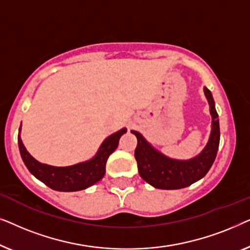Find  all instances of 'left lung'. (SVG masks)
I'll list each match as a JSON object with an SVG mask.
<instances>
[{
  "instance_id": "1",
  "label": "left lung",
  "mask_w": 250,
  "mask_h": 250,
  "mask_svg": "<svg viewBox=\"0 0 250 250\" xmlns=\"http://www.w3.org/2000/svg\"><path fill=\"white\" fill-rule=\"evenodd\" d=\"M211 115V131L208 143L199 155L189 160H176L156 150L139 132L132 131L138 139L134 156L140 176L157 189H182L197 182L208 173L216 158L220 145V123L210 91L204 87Z\"/></svg>"
}]
</instances>
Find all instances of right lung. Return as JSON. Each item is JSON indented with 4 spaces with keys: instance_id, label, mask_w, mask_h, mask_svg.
<instances>
[{
    "instance_id": "1",
    "label": "right lung",
    "mask_w": 250,
    "mask_h": 250,
    "mask_svg": "<svg viewBox=\"0 0 250 250\" xmlns=\"http://www.w3.org/2000/svg\"><path fill=\"white\" fill-rule=\"evenodd\" d=\"M124 133H126V128H122L121 131L108 136L102 142L97 155L92 159L67 167L50 166L37 162L26 150L20 135H18V145L23 163L36 179L42 181L51 189L70 192V191L86 189L104 177L105 173V163H107L109 156L118 146L119 139Z\"/></svg>"
}]
</instances>
